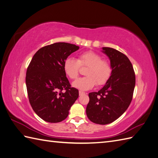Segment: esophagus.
I'll return each instance as SVG.
<instances>
[{
	"mask_svg": "<svg viewBox=\"0 0 158 158\" xmlns=\"http://www.w3.org/2000/svg\"><path fill=\"white\" fill-rule=\"evenodd\" d=\"M79 96H81V95H84L85 94V92H81V91H79Z\"/></svg>",
	"mask_w": 158,
	"mask_h": 158,
	"instance_id": "esophagus-1",
	"label": "esophagus"
}]
</instances>
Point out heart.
I'll return each mask as SVG.
<instances>
[{"label":"heart","mask_w":158,"mask_h":158,"mask_svg":"<svg viewBox=\"0 0 158 158\" xmlns=\"http://www.w3.org/2000/svg\"><path fill=\"white\" fill-rule=\"evenodd\" d=\"M98 53L86 52L80 54L77 60L67 58L63 64V69L70 79H75L79 76L80 67H88L85 75L73 83L74 88L83 91L93 88L96 84L102 85L109 79L111 73V67L106 60Z\"/></svg>","instance_id":"1"}]
</instances>
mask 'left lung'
Listing matches in <instances>:
<instances>
[{"label":"left lung","instance_id":"1","mask_svg":"<svg viewBox=\"0 0 158 158\" xmlns=\"http://www.w3.org/2000/svg\"><path fill=\"white\" fill-rule=\"evenodd\" d=\"M102 49L110 60L112 71L102 88L89 94L86 114L93 123L105 125L118 119L128 108L136 80L132 63L126 55L113 48Z\"/></svg>","mask_w":158,"mask_h":158}]
</instances>
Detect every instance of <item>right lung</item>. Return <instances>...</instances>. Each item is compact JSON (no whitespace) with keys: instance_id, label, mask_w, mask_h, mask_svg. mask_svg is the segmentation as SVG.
I'll return each instance as SVG.
<instances>
[{"instance_id":"1","label":"right lung","mask_w":158,"mask_h":158,"mask_svg":"<svg viewBox=\"0 0 158 158\" xmlns=\"http://www.w3.org/2000/svg\"><path fill=\"white\" fill-rule=\"evenodd\" d=\"M79 49L67 43L45 46L36 52L28 67L26 84L29 102L36 115L45 122L64 120L78 98V89L70 87L63 64Z\"/></svg>"}]
</instances>
